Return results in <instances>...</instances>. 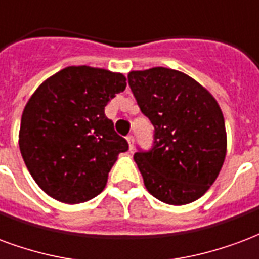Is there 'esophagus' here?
Here are the masks:
<instances>
[{
  "mask_svg": "<svg viewBox=\"0 0 259 259\" xmlns=\"http://www.w3.org/2000/svg\"><path fill=\"white\" fill-rule=\"evenodd\" d=\"M127 142H128V148H130V150H134V137H127Z\"/></svg>",
  "mask_w": 259,
  "mask_h": 259,
  "instance_id": "esophagus-1",
  "label": "esophagus"
}]
</instances>
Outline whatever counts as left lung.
I'll use <instances>...</instances> for the list:
<instances>
[{"mask_svg":"<svg viewBox=\"0 0 259 259\" xmlns=\"http://www.w3.org/2000/svg\"><path fill=\"white\" fill-rule=\"evenodd\" d=\"M128 84L154 127L153 148L134 156L146 189L171 205L196 201L225 161V120L218 102L192 77L167 67L130 71Z\"/></svg>","mask_w":259,"mask_h":259,"instance_id":"obj_1","label":"left lung"}]
</instances>
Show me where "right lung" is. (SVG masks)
<instances>
[{
	"instance_id": "1",
	"label": "right lung",
	"mask_w": 259,
	"mask_h": 259,
	"mask_svg": "<svg viewBox=\"0 0 259 259\" xmlns=\"http://www.w3.org/2000/svg\"><path fill=\"white\" fill-rule=\"evenodd\" d=\"M121 73L69 66L41 84L24 106L19 148L52 199L78 204L105 189L118 154L128 150L105 106L127 87Z\"/></svg>"
}]
</instances>
